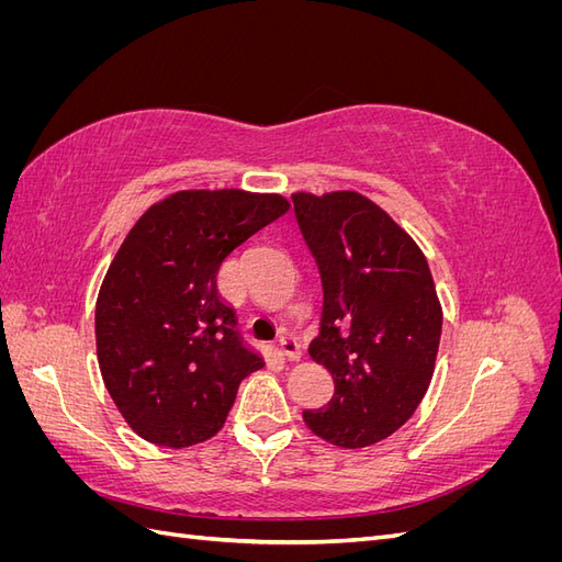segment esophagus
Segmentation results:
<instances>
[{
  "label": "esophagus",
  "instance_id": "34e87169",
  "mask_svg": "<svg viewBox=\"0 0 562 562\" xmlns=\"http://www.w3.org/2000/svg\"><path fill=\"white\" fill-rule=\"evenodd\" d=\"M279 351L285 356L288 361H297L302 356V349H300V342L293 337V335H283L279 339Z\"/></svg>",
  "mask_w": 562,
  "mask_h": 562
}]
</instances>
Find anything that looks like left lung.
Listing matches in <instances>:
<instances>
[{
    "mask_svg": "<svg viewBox=\"0 0 562 562\" xmlns=\"http://www.w3.org/2000/svg\"><path fill=\"white\" fill-rule=\"evenodd\" d=\"M293 203L323 283L310 356L335 382L330 403L302 419L337 448L375 446L413 417L434 378L443 310L429 262L359 192H295Z\"/></svg>",
    "mask_w": 562,
    "mask_h": 562,
    "instance_id": "left-lung-1",
    "label": "left lung"
}]
</instances>
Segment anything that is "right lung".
<instances>
[{
    "instance_id": "obj_1",
    "label": "right lung",
    "mask_w": 562,
    "mask_h": 562,
    "mask_svg": "<svg viewBox=\"0 0 562 562\" xmlns=\"http://www.w3.org/2000/svg\"><path fill=\"white\" fill-rule=\"evenodd\" d=\"M281 194L182 190L149 206L116 250L95 302L100 375L140 438L190 448L215 436L265 361L217 295V271L288 213Z\"/></svg>"
}]
</instances>
